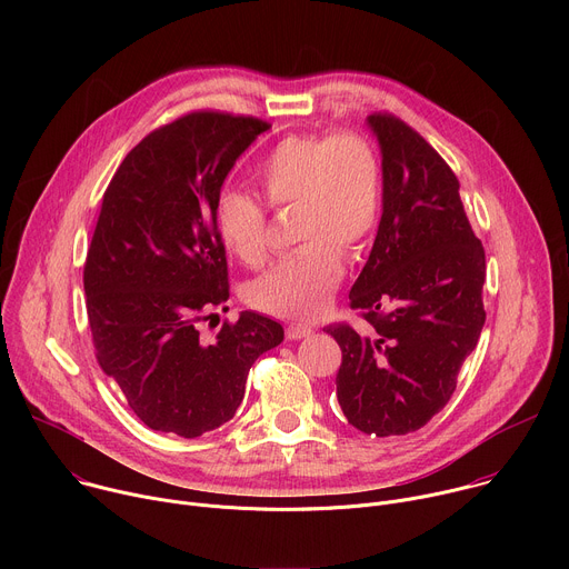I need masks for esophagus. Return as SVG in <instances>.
Returning <instances> with one entry per match:
<instances>
[{"mask_svg": "<svg viewBox=\"0 0 569 569\" xmlns=\"http://www.w3.org/2000/svg\"><path fill=\"white\" fill-rule=\"evenodd\" d=\"M312 333V327H308V323H290V327L286 329V338L288 340H301L306 336Z\"/></svg>", "mask_w": 569, "mask_h": 569, "instance_id": "1", "label": "esophagus"}]
</instances>
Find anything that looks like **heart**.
<instances>
[{"mask_svg": "<svg viewBox=\"0 0 569 569\" xmlns=\"http://www.w3.org/2000/svg\"><path fill=\"white\" fill-rule=\"evenodd\" d=\"M272 209L297 207L295 236L303 246L246 288L252 308L290 319H315L329 308L342 277V250H360L382 207V161L369 137L288 134L254 171ZM213 224L224 248L246 266L270 252L266 209L250 196L224 189L213 202Z\"/></svg>", "mask_w": 569, "mask_h": 569, "instance_id": "heart-1", "label": "heart"}]
</instances>
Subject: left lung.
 Instances as JSON below:
<instances>
[{
  "instance_id": "8db88e82",
  "label": "left lung",
  "mask_w": 569,
  "mask_h": 569,
  "mask_svg": "<svg viewBox=\"0 0 569 569\" xmlns=\"http://www.w3.org/2000/svg\"><path fill=\"white\" fill-rule=\"evenodd\" d=\"M367 121L382 150V216L349 306L369 333L347 321L323 331L342 349L345 417L391 437L423 428L450 400L486 319V257L446 159L389 112Z\"/></svg>"
}]
</instances>
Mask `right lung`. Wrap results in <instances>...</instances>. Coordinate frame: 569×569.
I'll return each instance as SVG.
<instances>
[{
	"label": "right lung",
	"mask_w": 569,
	"mask_h": 569,
	"mask_svg": "<svg viewBox=\"0 0 569 569\" xmlns=\"http://www.w3.org/2000/svg\"><path fill=\"white\" fill-rule=\"evenodd\" d=\"M270 123L198 110L146 134L110 180L83 286L97 360L130 410L157 432L196 439L227 423L254 360L281 345V323L259 312L200 321L229 299L213 202L233 161Z\"/></svg>",
	"instance_id": "add662e5"
}]
</instances>
